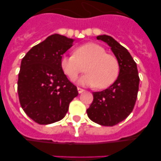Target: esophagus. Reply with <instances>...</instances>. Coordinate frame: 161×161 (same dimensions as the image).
<instances>
[{"label": "esophagus", "mask_w": 161, "mask_h": 161, "mask_svg": "<svg viewBox=\"0 0 161 161\" xmlns=\"http://www.w3.org/2000/svg\"><path fill=\"white\" fill-rule=\"evenodd\" d=\"M77 90H78V93H83L84 91H85L83 89H81V88H77Z\"/></svg>", "instance_id": "1"}]
</instances>
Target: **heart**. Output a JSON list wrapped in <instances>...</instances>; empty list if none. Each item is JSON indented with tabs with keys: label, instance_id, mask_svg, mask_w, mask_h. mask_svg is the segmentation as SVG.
Segmentation results:
<instances>
[{
	"label": "heart",
	"instance_id": "obj_1",
	"mask_svg": "<svg viewBox=\"0 0 161 161\" xmlns=\"http://www.w3.org/2000/svg\"><path fill=\"white\" fill-rule=\"evenodd\" d=\"M60 65L71 81H75L80 74L86 70L88 73L79 80V84L96 85L100 89L113 85L119 74V64L116 57L106 53L105 48L94 42L78 47L74 55L63 56Z\"/></svg>",
	"mask_w": 161,
	"mask_h": 161
}]
</instances>
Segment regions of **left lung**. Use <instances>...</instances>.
Segmentation results:
<instances>
[{
	"label": "left lung",
	"mask_w": 161,
	"mask_h": 161,
	"mask_svg": "<svg viewBox=\"0 0 161 161\" xmlns=\"http://www.w3.org/2000/svg\"><path fill=\"white\" fill-rule=\"evenodd\" d=\"M117 58L119 75L108 89L93 93V101L87 109L91 120L102 126H112L124 120L132 112L137 99L139 77L137 65L128 51L108 35H99Z\"/></svg>",
	"instance_id": "obj_1"
}]
</instances>
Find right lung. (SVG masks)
<instances>
[{"label":"right lung","instance_id":"right-lung-1","mask_svg":"<svg viewBox=\"0 0 161 161\" xmlns=\"http://www.w3.org/2000/svg\"><path fill=\"white\" fill-rule=\"evenodd\" d=\"M72 42V38L55 34L33 47L22 59L18 80L19 102L28 117L38 124L61 120L78 95L76 86L60 65L62 55Z\"/></svg>","mask_w":161,"mask_h":161}]
</instances>
